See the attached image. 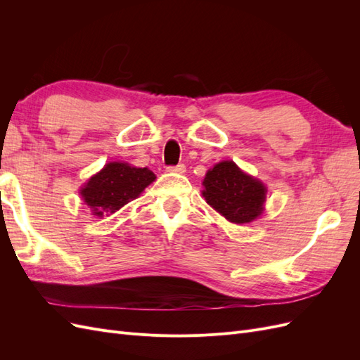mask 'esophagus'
Returning <instances> with one entry per match:
<instances>
[{"label": "esophagus", "instance_id": "esophagus-1", "mask_svg": "<svg viewBox=\"0 0 360 360\" xmlns=\"http://www.w3.org/2000/svg\"><path fill=\"white\" fill-rule=\"evenodd\" d=\"M167 171L168 172H176V174H183L184 171H186V167H184V163H179V165H176V167H168Z\"/></svg>", "mask_w": 360, "mask_h": 360}]
</instances>
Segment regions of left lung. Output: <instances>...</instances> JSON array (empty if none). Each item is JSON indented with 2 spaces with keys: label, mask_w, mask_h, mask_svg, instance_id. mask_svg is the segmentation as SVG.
<instances>
[{
  "label": "left lung",
  "mask_w": 360,
  "mask_h": 360,
  "mask_svg": "<svg viewBox=\"0 0 360 360\" xmlns=\"http://www.w3.org/2000/svg\"><path fill=\"white\" fill-rule=\"evenodd\" d=\"M202 186L207 204L233 224L252 222L264 210L266 186L233 160L216 163L207 171Z\"/></svg>",
  "instance_id": "left-lung-1"
}]
</instances>
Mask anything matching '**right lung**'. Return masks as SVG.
I'll list each match as a JSON object with an SVG mask.
<instances>
[{
  "label": "right lung",
  "instance_id": "1",
  "mask_svg": "<svg viewBox=\"0 0 360 360\" xmlns=\"http://www.w3.org/2000/svg\"><path fill=\"white\" fill-rule=\"evenodd\" d=\"M156 176L148 168L130 167L124 162H110L81 189L84 202L96 216H108L138 198Z\"/></svg>",
  "mask_w": 360,
  "mask_h": 360
}]
</instances>
